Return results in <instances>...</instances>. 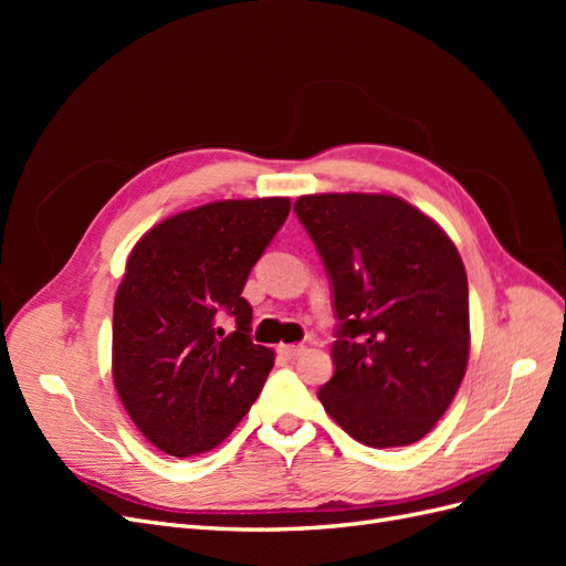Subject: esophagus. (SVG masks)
Segmentation results:
<instances>
[{
  "label": "esophagus",
  "mask_w": 566,
  "mask_h": 566,
  "mask_svg": "<svg viewBox=\"0 0 566 566\" xmlns=\"http://www.w3.org/2000/svg\"><path fill=\"white\" fill-rule=\"evenodd\" d=\"M304 352V345H281L279 354L285 358H297Z\"/></svg>",
  "instance_id": "obj_1"
}]
</instances>
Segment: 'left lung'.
Wrapping results in <instances>:
<instances>
[{
  "label": "left lung",
  "mask_w": 566,
  "mask_h": 566,
  "mask_svg": "<svg viewBox=\"0 0 566 566\" xmlns=\"http://www.w3.org/2000/svg\"><path fill=\"white\" fill-rule=\"evenodd\" d=\"M333 287L328 416L373 449L408 447L447 413L470 356L468 276L451 238L397 196L295 200Z\"/></svg>",
  "instance_id": "1"
}]
</instances>
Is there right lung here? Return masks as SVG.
Returning a JSON list of instances; mask_svg holds the SVG:
<instances>
[{"mask_svg":"<svg viewBox=\"0 0 566 566\" xmlns=\"http://www.w3.org/2000/svg\"><path fill=\"white\" fill-rule=\"evenodd\" d=\"M287 212V198L208 202L134 245L113 306V380L163 453L214 449L260 397L273 352L250 337L243 287ZM224 313L237 321L229 336Z\"/></svg>","mask_w":566,"mask_h":566,"instance_id":"add662e5","label":"right lung"}]
</instances>
